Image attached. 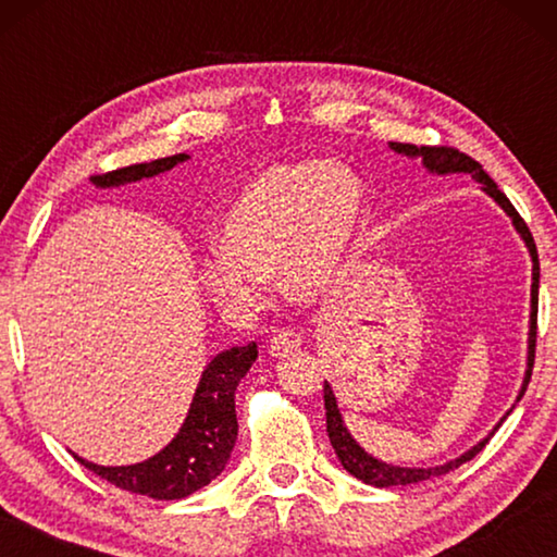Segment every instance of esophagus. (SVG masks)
Instances as JSON below:
<instances>
[{
  "label": "esophagus",
  "instance_id": "esophagus-1",
  "mask_svg": "<svg viewBox=\"0 0 557 557\" xmlns=\"http://www.w3.org/2000/svg\"><path fill=\"white\" fill-rule=\"evenodd\" d=\"M301 346V336L295 332V329H280L270 336V354L272 356H287L292 351H297Z\"/></svg>",
  "mask_w": 557,
  "mask_h": 557
}]
</instances>
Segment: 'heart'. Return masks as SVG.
Wrapping results in <instances>:
<instances>
[{
    "instance_id": "1",
    "label": "heart",
    "mask_w": 557,
    "mask_h": 557,
    "mask_svg": "<svg viewBox=\"0 0 557 557\" xmlns=\"http://www.w3.org/2000/svg\"><path fill=\"white\" fill-rule=\"evenodd\" d=\"M366 211L363 184L334 162L277 164L238 194L199 277L219 307L252 314L277 272L285 295L314 301L342 275Z\"/></svg>"
}]
</instances>
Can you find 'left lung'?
<instances>
[{"instance_id":"1","label":"left lung","mask_w":557,"mask_h":557,"mask_svg":"<svg viewBox=\"0 0 557 557\" xmlns=\"http://www.w3.org/2000/svg\"><path fill=\"white\" fill-rule=\"evenodd\" d=\"M391 149L398 154L405 157H420L422 164H425L428 172L432 174H471V178H476L479 184H482L484 191L492 196V199L502 206L506 211L508 219L513 221L518 235H521L528 252H531V260H533V285H531V329H528V369L523 375V385H521V393H518L516 400L523 398V393L528 388V383H531V373H533V361H535V324H539V280H541V265H539V250H535V243H533V235L528 231L525 221L518 215V211L513 209V203L506 199L504 191H498V186L494 184V178L488 176L482 164L474 162L469 154L459 152L455 147H418V145H403V143H391ZM324 408H326V432H329V440H332V447L336 451L338 461H342L346 471H351L356 479H361V482L371 484V486H405V484H414V482H425V479L432 476H442L447 474V471L457 469L469 461L471 457H476L479 451L486 447V442L494 437V432L502 428V422L488 432V437H484L479 445L471 447L465 455L447 461V465L442 467H428V469H414V467H393V465H385L381 459H373L369 451H366L358 442L351 437V432L346 430L344 425V418L342 412H338V405H336V395L332 391V385L324 381Z\"/></svg>"}]
</instances>
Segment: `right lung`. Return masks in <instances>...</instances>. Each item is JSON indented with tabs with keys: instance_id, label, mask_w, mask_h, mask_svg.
<instances>
[{
	"instance_id": "1",
	"label": "right lung",
	"mask_w": 557,
	"mask_h": 557,
	"mask_svg": "<svg viewBox=\"0 0 557 557\" xmlns=\"http://www.w3.org/2000/svg\"><path fill=\"white\" fill-rule=\"evenodd\" d=\"M186 159L188 154H174L147 164H132L115 169V172L90 176V182L98 188L132 184L139 182V178L164 174L176 164L186 162ZM256 342H250L248 346H233L228 351L215 356L201 373L199 388L194 393L184 425L154 457L127 467H100L78 455L73 457L90 469L92 474L108 479L110 484L132 494L157 498V502H174V498L199 492L228 465L235 437H238L235 388H238L243 375L250 371V366L256 363Z\"/></svg>"
}]
</instances>
